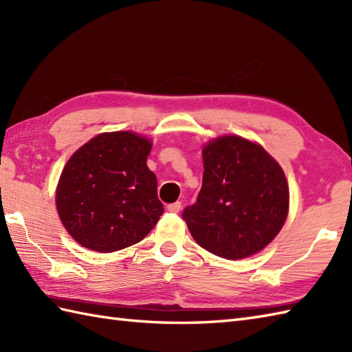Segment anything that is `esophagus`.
Listing matches in <instances>:
<instances>
[{"label": "esophagus", "instance_id": "34e87169", "mask_svg": "<svg viewBox=\"0 0 352 352\" xmlns=\"http://www.w3.org/2000/svg\"><path fill=\"white\" fill-rule=\"evenodd\" d=\"M166 208H168V212H170V213H178L182 210V203H180V201H177V203L169 204Z\"/></svg>", "mask_w": 352, "mask_h": 352}]
</instances>
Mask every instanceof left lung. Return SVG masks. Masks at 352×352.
Wrapping results in <instances>:
<instances>
[{"label":"left lung","mask_w":352,"mask_h":352,"mask_svg":"<svg viewBox=\"0 0 352 352\" xmlns=\"http://www.w3.org/2000/svg\"><path fill=\"white\" fill-rule=\"evenodd\" d=\"M203 188L183 219L201 248L239 260L265 248L289 212L281 166L258 144L241 136L213 139L203 149Z\"/></svg>","instance_id":"1"}]
</instances>
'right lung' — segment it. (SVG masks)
I'll use <instances>...</instances> for the list:
<instances>
[{
	"label": "right lung",
	"instance_id": "obj_1",
	"mask_svg": "<svg viewBox=\"0 0 352 352\" xmlns=\"http://www.w3.org/2000/svg\"><path fill=\"white\" fill-rule=\"evenodd\" d=\"M153 144L131 131L102 133L72 154L56 206L66 231L85 248L113 252L140 242L163 214L157 178L146 166Z\"/></svg>",
	"mask_w": 352,
	"mask_h": 352
}]
</instances>
